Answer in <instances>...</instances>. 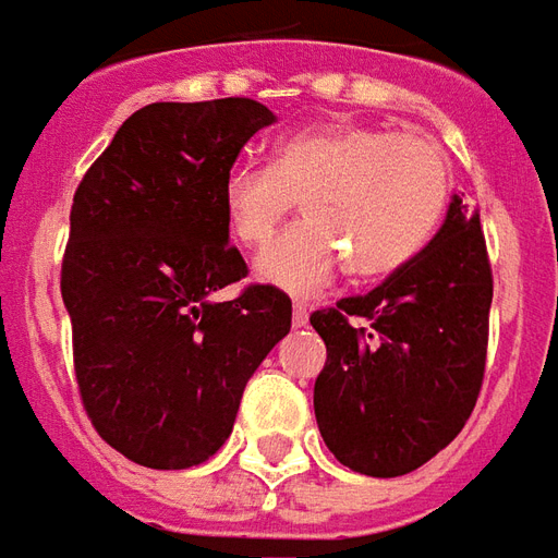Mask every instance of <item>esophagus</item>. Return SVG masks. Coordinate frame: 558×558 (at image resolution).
<instances>
[{"label":"esophagus","instance_id":"esophagus-1","mask_svg":"<svg viewBox=\"0 0 558 558\" xmlns=\"http://www.w3.org/2000/svg\"><path fill=\"white\" fill-rule=\"evenodd\" d=\"M306 322H310L306 303H294V315H291V324H294V327H306Z\"/></svg>","mask_w":558,"mask_h":558}]
</instances>
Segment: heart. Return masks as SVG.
<instances>
[{"label":"heart","instance_id":"b5f03b06","mask_svg":"<svg viewBox=\"0 0 558 558\" xmlns=\"http://www.w3.org/2000/svg\"><path fill=\"white\" fill-rule=\"evenodd\" d=\"M450 197L441 146L366 122L288 134L270 165L243 161L222 183L225 225L243 248L267 246L300 201L306 219L258 258L264 282L306 294L349 276L369 282L412 264L438 231Z\"/></svg>","mask_w":558,"mask_h":558}]
</instances>
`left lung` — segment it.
I'll list each match as a JSON object with an SVG mask.
<instances>
[{
    "mask_svg": "<svg viewBox=\"0 0 558 558\" xmlns=\"http://www.w3.org/2000/svg\"><path fill=\"white\" fill-rule=\"evenodd\" d=\"M489 303L481 219L453 195L412 264L312 312L327 345L315 421L336 460L369 477L409 475L460 436L484 385Z\"/></svg>",
    "mask_w": 558,
    "mask_h": 558,
    "instance_id": "1",
    "label": "left lung"
}]
</instances>
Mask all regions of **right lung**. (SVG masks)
<instances>
[{
	"label": "right lung",
	"instance_id": "1",
	"mask_svg": "<svg viewBox=\"0 0 558 558\" xmlns=\"http://www.w3.org/2000/svg\"><path fill=\"white\" fill-rule=\"evenodd\" d=\"M276 122L252 98L156 101L83 173L62 255L74 375L86 417L146 469L209 460L243 387L291 330V300L246 286L228 243L222 183L252 134Z\"/></svg>",
	"mask_w": 558,
	"mask_h": 558
}]
</instances>
